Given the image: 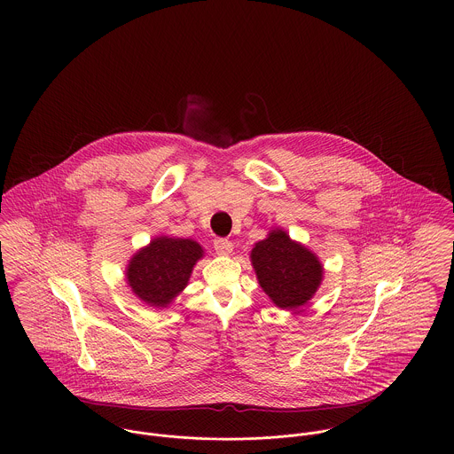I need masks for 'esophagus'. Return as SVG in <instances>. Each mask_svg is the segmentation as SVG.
<instances>
[{
  "instance_id": "obj_1",
  "label": "esophagus",
  "mask_w": 454,
  "mask_h": 454,
  "mask_svg": "<svg viewBox=\"0 0 454 454\" xmlns=\"http://www.w3.org/2000/svg\"><path fill=\"white\" fill-rule=\"evenodd\" d=\"M213 247H215L216 254H218V255H222V257H227V255H231V254H232V250H234V245H232L229 239H223V238H218V239H215Z\"/></svg>"
}]
</instances>
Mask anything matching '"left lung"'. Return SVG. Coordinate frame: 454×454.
I'll return each mask as SVG.
<instances>
[{
    "label": "left lung",
    "mask_w": 454,
    "mask_h": 454,
    "mask_svg": "<svg viewBox=\"0 0 454 454\" xmlns=\"http://www.w3.org/2000/svg\"><path fill=\"white\" fill-rule=\"evenodd\" d=\"M250 260L260 288L272 304L285 311H299L318 292L324 281V263L315 252L294 241L286 231L274 227L254 245Z\"/></svg>",
    "instance_id": "left-lung-1"
}]
</instances>
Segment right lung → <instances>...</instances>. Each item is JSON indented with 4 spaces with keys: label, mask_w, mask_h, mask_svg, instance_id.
<instances>
[{
    "label": "right lung",
    "mask_w": 454,
    "mask_h": 454,
    "mask_svg": "<svg viewBox=\"0 0 454 454\" xmlns=\"http://www.w3.org/2000/svg\"><path fill=\"white\" fill-rule=\"evenodd\" d=\"M202 257L204 250L194 239L155 236L128 262V286L148 308H168L187 288Z\"/></svg>",
    "instance_id": "right-lung-1"
}]
</instances>
